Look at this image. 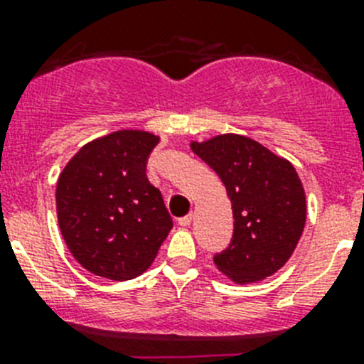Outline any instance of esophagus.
Listing matches in <instances>:
<instances>
[{"label": "esophagus", "instance_id": "esophagus-1", "mask_svg": "<svg viewBox=\"0 0 364 364\" xmlns=\"http://www.w3.org/2000/svg\"><path fill=\"white\" fill-rule=\"evenodd\" d=\"M191 220H193V213H188V215H184V217L178 218V224L180 226H189V224H191Z\"/></svg>", "mask_w": 364, "mask_h": 364}]
</instances>
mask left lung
Wrapping results in <instances>:
<instances>
[{
	"label": "left lung",
	"mask_w": 364,
	"mask_h": 364,
	"mask_svg": "<svg viewBox=\"0 0 364 364\" xmlns=\"http://www.w3.org/2000/svg\"><path fill=\"white\" fill-rule=\"evenodd\" d=\"M191 149L220 176L233 210V237L213 257L217 268L239 284L273 275L288 262L306 222L295 167L240 134L193 142Z\"/></svg>",
	"instance_id": "obj_1"
}]
</instances>
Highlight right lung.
<instances>
[{
	"instance_id": "add662e5",
	"label": "right lung",
	"mask_w": 364,
	"mask_h": 364,
	"mask_svg": "<svg viewBox=\"0 0 364 364\" xmlns=\"http://www.w3.org/2000/svg\"><path fill=\"white\" fill-rule=\"evenodd\" d=\"M159 136L117 131L83 146L58 178L56 211L69 252L111 281L146 272L173 228L146 167Z\"/></svg>"
}]
</instances>
